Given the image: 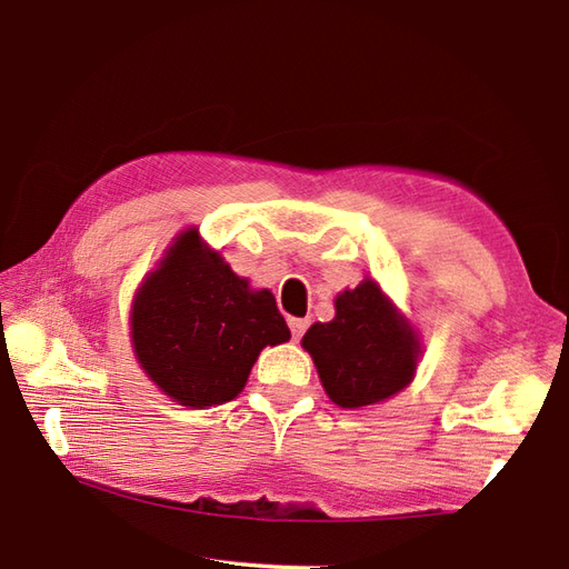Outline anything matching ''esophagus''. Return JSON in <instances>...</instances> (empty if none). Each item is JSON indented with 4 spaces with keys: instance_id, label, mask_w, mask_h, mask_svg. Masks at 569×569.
Listing matches in <instances>:
<instances>
[{
    "instance_id": "1",
    "label": "esophagus",
    "mask_w": 569,
    "mask_h": 569,
    "mask_svg": "<svg viewBox=\"0 0 569 569\" xmlns=\"http://www.w3.org/2000/svg\"><path fill=\"white\" fill-rule=\"evenodd\" d=\"M308 323H311L308 319H291V321H288V326H291V333H293V339H296V341L301 339V336L306 333Z\"/></svg>"
}]
</instances>
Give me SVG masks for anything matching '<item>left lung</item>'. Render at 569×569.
Segmentation results:
<instances>
[{
    "label": "left lung",
    "mask_w": 569,
    "mask_h": 569,
    "mask_svg": "<svg viewBox=\"0 0 569 569\" xmlns=\"http://www.w3.org/2000/svg\"><path fill=\"white\" fill-rule=\"evenodd\" d=\"M333 306V319L313 323L301 346L336 407H373L407 389L423 353L421 336L381 286L366 276Z\"/></svg>",
    "instance_id": "1"
}]
</instances>
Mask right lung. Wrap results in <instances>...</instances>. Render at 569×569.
Segmentation results:
<instances>
[{
    "label": "right lung",
    "instance_id": "add662e5",
    "mask_svg": "<svg viewBox=\"0 0 569 569\" xmlns=\"http://www.w3.org/2000/svg\"><path fill=\"white\" fill-rule=\"evenodd\" d=\"M288 339L273 293L233 273L196 226L172 238L132 298L134 359L180 407L236 399L266 346Z\"/></svg>",
    "mask_w": 569,
    "mask_h": 569
}]
</instances>
